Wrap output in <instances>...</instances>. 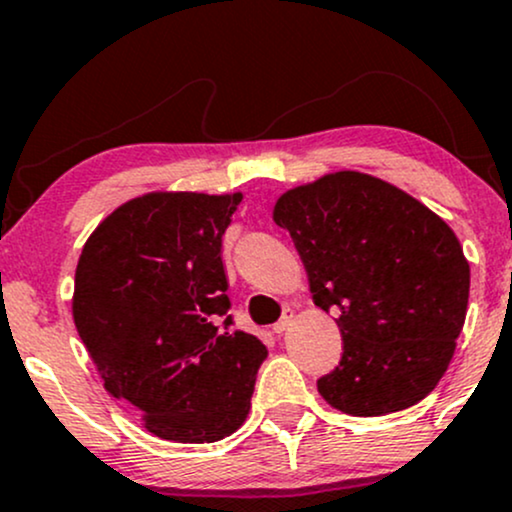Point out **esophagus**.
Returning <instances> with one entry per match:
<instances>
[{"instance_id":"1","label":"esophagus","mask_w":512,"mask_h":512,"mask_svg":"<svg viewBox=\"0 0 512 512\" xmlns=\"http://www.w3.org/2000/svg\"><path fill=\"white\" fill-rule=\"evenodd\" d=\"M291 322H293V313H291V310H286L284 317H281L279 322H274V327H272V330H274L276 334L286 332V330H289V327H291Z\"/></svg>"}]
</instances>
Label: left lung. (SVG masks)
I'll return each mask as SVG.
<instances>
[{
    "label": "left lung",
    "mask_w": 512,
    "mask_h": 512,
    "mask_svg": "<svg viewBox=\"0 0 512 512\" xmlns=\"http://www.w3.org/2000/svg\"><path fill=\"white\" fill-rule=\"evenodd\" d=\"M272 216L291 233L313 303L339 313L344 351L317 380L322 399L351 416H383L433 392L469 301V262L448 223L358 170L286 190Z\"/></svg>",
    "instance_id": "1"
}]
</instances>
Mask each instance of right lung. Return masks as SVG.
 Here are the masks:
<instances>
[{
	"mask_svg": "<svg viewBox=\"0 0 512 512\" xmlns=\"http://www.w3.org/2000/svg\"><path fill=\"white\" fill-rule=\"evenodd\" d=\"M243 192H146L81 250L72 315L105 390L175 443H216L248 419L267 349L228 332L221 238Z\"/></svg>",
	"mask_w": 512,
	"mask_h": 512,
	"instance_id": "add662e5",
	"label": "right lung"
}]
</instances>
